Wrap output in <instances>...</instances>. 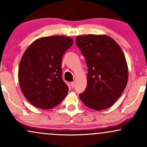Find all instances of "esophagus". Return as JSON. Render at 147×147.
Instances as JSON below:
<instances>
[{"label":"esophagus","instance_id":"34e87169","mask_svg":"<svg viewBox=\"0 0 147 147\" xmlns=\"http://www.w3.org/2000/svg\"><path fill=\"white\" fill-rule=\"evenodd\" d=\"M75 82H71V83H70V86H71V87H72V88H74V87H75Z\"/></svg>","mask_w":147,"mask_h":147}]
</instances>
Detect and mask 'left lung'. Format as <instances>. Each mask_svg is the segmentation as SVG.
Masks as SVG:
<instances>
[{
    "mask_svg": "<svg viewBox=\"0 0 147 147\" xmlns=\"http://www.w3.org/2000/svg\"><path fill=\"white\" fill-rule=\"evenodd\" d=\"M76 44L88 67L87 86L79 98L93 110L111 107L127 84L129 72L124 52L117 42L106 35L77 36Z\"/></svg>",
    "mask_w": 147,
    "mask_h": 147,
    "instance_id": "obj_1",
    "label": "left lung"
}]
</instances>
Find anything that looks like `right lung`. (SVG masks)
<instances>
[{"label": "right lung", "instance_id": "right-lung-1", "mask_svg": "<svg viewBox=\"0 0 147 147\" xmlns=\"http://www.w3.org/2000/svg\"><path fill=\"white\" fill-rule=\"evenodd\" d=\"M72 43L68 36L42 37L25 50L18 68V81L22 92L33 106L50 109L67 95L68 87L62 79V57Z\"/></svg>", "mask_w": 147, "mask_h": 147}]
</instances>
